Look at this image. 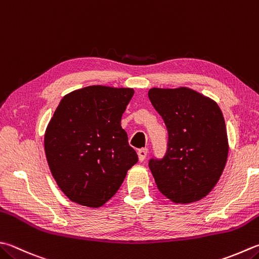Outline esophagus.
<instances>
[{
  "label": "esophagus",
  "instance_id": "esophagus-1",
  "mask_svg": "<svg viewBox=\"0 0 259 259\" xmlns=\"http://www.w3.org/2000/svg\"><path fill=\"white\" fill-rule=\"evenodd\" d=\"M146 154H148V150L146 149H141L138 151V155H139V160L142 162V161L145 160L146 158Z\"/></svg>",
  "mask_w": 259,
  "mask_h": 259
}]
</instances>
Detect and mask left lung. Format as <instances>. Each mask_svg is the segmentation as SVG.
<instances>
[{
	"instance_id": "1",
	"label": "left lung",
	"mask_w": 259,
	"mask_h": 259,
	"mask_svg": "<svg viewBox=\"0 0 259 259\" xmlns=\"http://www.w3.org/2000/svg\"><path fill=\"white\" fill-rule=\"evenodd\" d=\"M149 99L168 130L164 155L149 161L158 189L175 203L205 197L220 179L228 158L221 109L187 88H153Z\"/></svg>"
}]
</instances>
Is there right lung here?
Segmentation results:
<instances>
[{"mask_svg":"<svg viewBox=\"0 0 259 259\" xmlns=\"http://www.w3.org/2000/svg\"><path fill=\"white\" fill-rule=\"evenodd\" d=\"M133 89L91 85L65 96L45 134V153L58 187L72 202L99 207L138 162L120 119Z\"/></svg>","mask_w":259,"mask_h":259,"instance_id":"right-lung-1","label":"right lung"}]
</instances>
